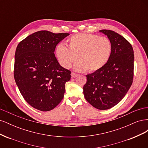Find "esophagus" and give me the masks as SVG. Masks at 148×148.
Returning a JSON list of instances; mask_svg holds the SVG:
<instances>
[{"instance_id": "34e87169", "label": "esophagus", "mask_w": 148, "mask_h": 148, "mask_svg": "<svg viewBox=\"0 0 148 148\" xmlns=\"http://www.w3.org/2000/svg\"><path fill=\"white\" fill-rule=\"evenodd\" d=\"M71 77H72V78H75V77H78V74H77V73H74V72H71Z\"/></svg>"}]
</instances>
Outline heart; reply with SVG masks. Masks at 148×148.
Wrapping results in <instances>:
<instances>
[{
  "label": "heart",
  "mask_w": 148,
  "mask_h": 148,
  "mask_svg": "<svg viewBox=\"0 0 148 148\" xmlns=\"http://www.w3.org/2000/svg\"><path fill=\"white\" fill-rule=\"evenodd\" d=\"M69 48L60 43L56 47V56L60 64L69 69L78 59L74 69L78 71L89 72L99 70L109 60L112 44L109 38L93 34L78 33L67 41Z\"/></svg>",
  "instance_id": "b5f03b06"
}]
</instances>
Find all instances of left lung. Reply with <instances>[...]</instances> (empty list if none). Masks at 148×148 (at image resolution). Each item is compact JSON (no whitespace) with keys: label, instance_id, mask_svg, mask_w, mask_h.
Masks as SVG:
<instances>
[{"label":"left lung","instance_id":"8db88e82","mask_svg":"<svg viewBox=\"0 0 148 148\" xmlns=\"http://www.w3.org/2000/svg\"><path fill=\"white\" fill-rule=\"evenodd\" d=\"M100 32L110 39L112 51L109 60L102 69L86 75L83 93L93 107L106 110L117 105L132 86L134 52L131 44L122 36L108 29Z\"/></svg>","mask_w":148,"mask_h":148}]
</instances>
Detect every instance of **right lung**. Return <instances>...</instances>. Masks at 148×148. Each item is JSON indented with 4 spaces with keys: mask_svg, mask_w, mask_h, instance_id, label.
Returning <instances> with one entry per match:
<instances>
[{
    "mask_svg": "<svg viewBox=\"0 0 148 148\" xmlns=\"http://www.w3.org/2000/svg\"><path fill=\"white\" fill-rule=\"evenodd\" d=\"M69 35L39 31L22 40L16 47V84L25 100L39 110H52L64 98L71 71L60 65L53 52Z\"/></svg>",
    "mask_w": 148,
    "mask_h": 148,
    "instance_id": "right-lung-1",
    "label": "right lung"
}]
</instances>
